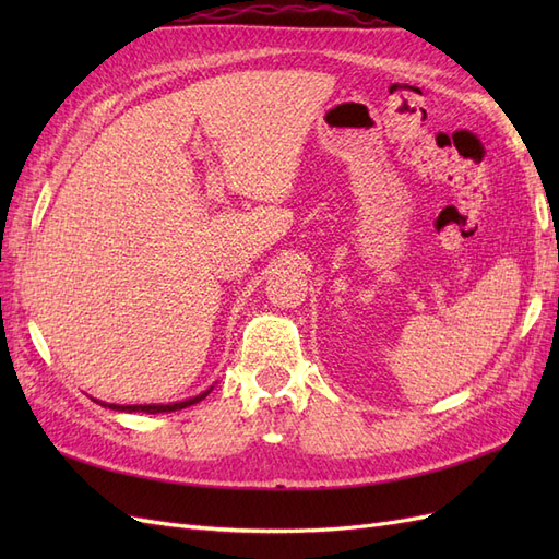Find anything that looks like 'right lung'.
<instances>
[{"label":"right lung","mask_w":559,"mask_h":559,"mask_svg":"<svg viewBox=\"0 0 559 559\" xmlns=\"http://www.w3.org/2000/svg\"><path fill=\"white\" fill-rule=\"evenodd\" d=\"M207 394H210V389H207V392H202V394H198V396L189 399V401L167 403V405H116V403H103V401H97V403L109 405L111 411H128V413H148V415H156V413H173V411H181V408H186V405H193V403L202 401V399H205Z\"/></svg>","instance_id":"add662e5"}]
</instances>
